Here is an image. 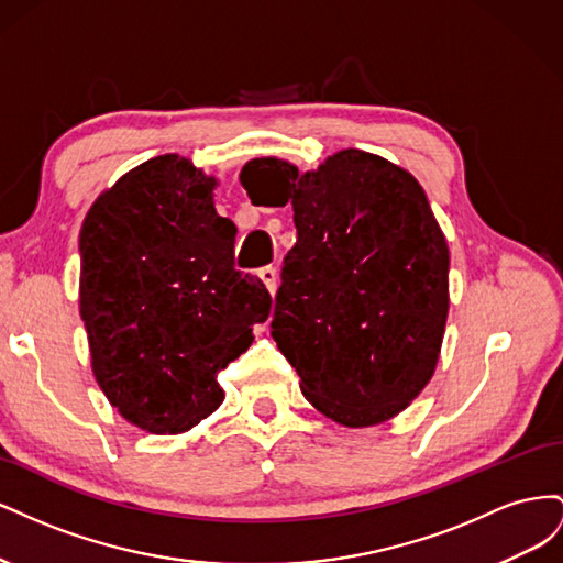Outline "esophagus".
I'll list each match as a JSON object with an SVG mask.
<instances>
[{"label": "esophagus", "mask_w": 563, "mask_h": 563, "mask_svg": "<svg viewBox=\"0 0 563 563\" xmlns=\"http://www.w3.org/2000/svg\"><path fill=\"white\" fill-rule=\"evenodd\" d=\"M258 277L265 282V286H267V291L275 296L277 294V286H279V277H277V267H272V265H265V267H261L258 269Z\"/></svg>", "instance_id": "esophagus-1"}]
</instances>
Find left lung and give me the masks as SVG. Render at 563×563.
Returning <instances> with one entry per match:
<instances>
[{
	"mask_svg": "<svg viewBox=\"0 0 563 563\" xmlns=\"http://www.w3.org/2000/svg\"><path fill=\"white\" fill-rule=\"evenodd\" d=\"M240 180L253 203H294L272 338L302 395L345 428L404 411L432 378L449 314V246L420 183L362 150L305 176L253 159Z\"/></svg>",
	"mask_w": 563,
	"mask_h": 563,
	"instance_id": "left-lung-1",
	"label": "left lung"
}]
</instances>
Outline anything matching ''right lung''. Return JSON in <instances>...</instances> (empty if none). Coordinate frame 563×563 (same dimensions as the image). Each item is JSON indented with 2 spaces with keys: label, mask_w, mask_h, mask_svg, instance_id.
I'll return each instance as SVG.
<instances>
[{
  "label": "right lung",
  "mask_w": 563,
  "mask_h": 563,
  "mask_svg": "<svg viewBox=\"0 0 563 563\" xmlns=\"http://www.w3.org/2000/svg\"><path fill=\"white\" fill-rule=\"evenodd\" d=\"M213 178L176 155L119 178L79 234V312L93 376L129 422L178 434L223 404L218 373L251 345L272 298L234 269Z\"/></svg>",
  "instance_id": "right-lung-1"
}]
</instances>
